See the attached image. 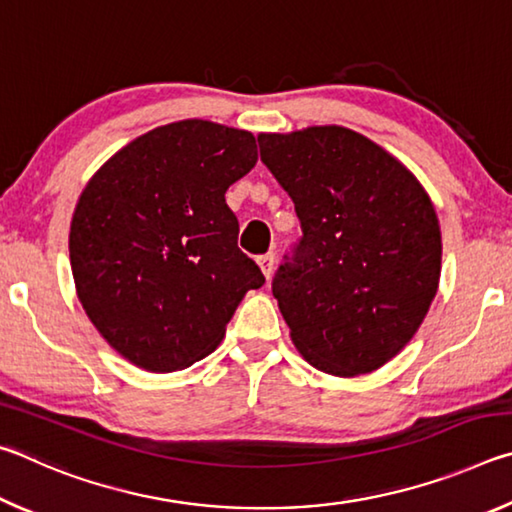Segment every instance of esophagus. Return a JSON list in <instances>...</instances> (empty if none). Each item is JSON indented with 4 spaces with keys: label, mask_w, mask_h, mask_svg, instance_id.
<instances>
[{
    "label": "esophagus",
    "mask_w": 512,
    "mask_h": 512,
    "mask_svg": "<svg viewBox=\"0 0 512 512\" xmlns=\"http://www.w3.org/2000/svg\"><path fill=\"white\" fill-rule=\"evenodd\" d=\"M257 264H259V268H262V273H264L266 277H271L273 266H275V255H273V253L259 255V257H257Z\"/></svg>",
    "instance_id": "34e87169"
}]
</instances>
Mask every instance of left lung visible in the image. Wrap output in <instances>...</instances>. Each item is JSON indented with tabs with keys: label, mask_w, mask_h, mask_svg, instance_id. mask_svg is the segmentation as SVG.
<instances>
[{
	"label": "left lung",
	"mask_w": 512,
	"mask_h": 512,
	"mask_svg": "<svg viewBox=\"0 0 512 512\" xmlns=\"http://www.w3.org/2000/svg\"><path fill=\"white\" fill-rule=\"evenodd\" d=\"M302 237L273 277L291 339L318 370L366 375L418 332L440 280V225L413 173L343 126L259 135Z\"/></svg>",
	"instance_id": "left-lung-1"
}]
</instances>
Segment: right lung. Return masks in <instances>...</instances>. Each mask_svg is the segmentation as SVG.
Segmentation results:
<instances>
[{
  "instance_id": "add662e5",
  "label": "right lung",
  "mask_w": 512,
  "mask_h": 512,
  "mask_svg": "<svg viewBox=\"0 0 512 512\" xmlns=\"http://www.w3.org/2000/svg\"><path fill=\"white\" fill-rule=\"evenodd\" d=\"M255 162L250 133L185 119L137 137L83 189L69 228L76 293L135 366L173 372L201 361L246 291L266 282L237 246L225 203Z\"/></svg>"
}]
</instances>
